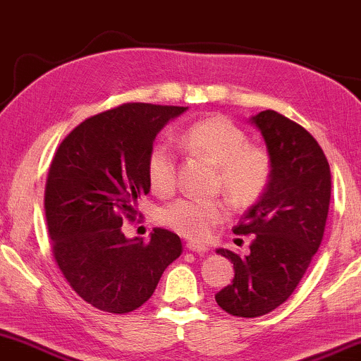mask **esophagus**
I'll list each match as a JSON object with an SVG mask.
<instances>
[{"label": "esophagus", "instance_id": "1", "mask_svg": "<svg viewBox=\"0 0 361 361\" xmlns=\"http://www.w3.org/2000/svg\"><path fill=\"white\" fill-rule=\"evenodd\" d=\"M186 249L191 252H198V254L208 252V247L203 246V244H198V243H186Z\"/></svg>", "mask_w": 361, "mask_h": 361}]
</instances>
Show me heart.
Returning a JSON list of instances; mask_svg holds the SVG:
<instances>
[{"instance_id":"heart-1","label":"heart","mask_w":361,"mask_h":361,"mask_svg":"<svg viewBox=\"0 0 361 361\" xmlns=\"http://www.w3.org/2000/svg\"><path fill=\"white\" fill-rule=\"evenodd\" d=\"M185 145L219 166V186L238 206H246L264 193L271 178L267 153L251 147L241 128L223 115L201 118L186 130ZM147 178L158 195H168L176 183V157L171 145L158 142L147 157ZM160 223L181 236L203 239L226 218L219 200L180 198L160 209Z\"/></svg>"}]
</instances>
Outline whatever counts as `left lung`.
<instances>
[{
	"mask_svg": "<svg viewBox=\"0 0 361 361\" xmlns=\"http://www.w3.org/2000/svg\"><path fill=\"white\" fill-rule=\"evenodd\" d=\"M261 132L271 160V178L233 233L256 234L251 252L239 257L216 252L234 267L233 284L216 294L224 312L236 317L266 315L292 295L319 251L329 214L331 175L319 143L284 115L264 110L249 118Z\"/></svg>",
	"mask_w": 361,
	"mask_h": 361,
	"instance_id": "obj_1",
	"label": "left lung"
}]
</instances>
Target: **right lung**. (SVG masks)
I'll list each match as a JSON object with an SVG mask.
<instances>
[{
  "label": "right lung",
  "mask_w": 361,
  "mask_h": 361,
  "mask_svg": "<svg viewBox=\"0 0 361 361\" xmlns=\"http://www.w3.org/2000/svg\"><path fill=\"white\" fill-rule=\"evenodd\" d=\"M188 107L123 104L77 125L57 148L44 208L52 254L77 295L95 309L127 314L155 292L180 257L181 239L157 228L150 241L125 238L138 200L150 191L147 157L158 133Z\"/></svg>",
  "instance_id": "1"
}]
</instances>
